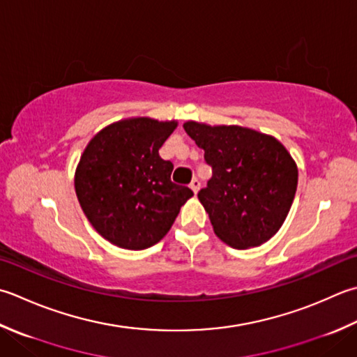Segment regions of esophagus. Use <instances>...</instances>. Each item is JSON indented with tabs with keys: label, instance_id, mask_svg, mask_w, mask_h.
<instances>
[{
	"label": "esophagus",
	"instance_id": "obj_1",
	"mask_svg": "<svg viewBox=\"0 0 357 357\" xmlns=\"http://www.w3.org/2000/svg\"><path fill=\"white\" fill-rule=\"evenodd\" d=\"M199 187H201V183H199V179H197L195 178L192 183H190V188L193 190V193H198V190H199Z\"/></svg>",
	"mask_w": 357,
	"mask_h": 357
}]
</instances>
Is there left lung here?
<instances>
[{
  "label": "left lung",
  "instance_id": "8db88e82",
  "mask_svg": "<svg viewBox=\"0 0 357 357\" xmlns=\"http://www.w3.org/2000/svg\"><path fill=\"white\" fill-rule=\"evenodd\" d=\"M184 130L212 165L198 199L215 235L235 249L260 246L274 236L296 197L298 170L274 136L240 125L187 121Z\"/></svg>",
  "mask_w": 357,
  "mask_h": 357
}]
</instances>
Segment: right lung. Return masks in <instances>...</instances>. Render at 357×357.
I'll use <instances>...</instances> for the list:
<instances>
[{"label":"right lung","instance_id":"1","mask_svg":"<svg viewBox=\"0 0 357 357\" xmlns=\"http://www.w3.org/2000/svg\"><path fill=\"white\" fill-rule=\"evenodd\" d=\"M176 121L128 117L109 123L88 142L74 174L77 199L97 232L117 248L142 250L160 241L187 199L172 183L173 164L159 149Z\"/></svg>","mask_w":357,"mask_h":357}]
</instances>
